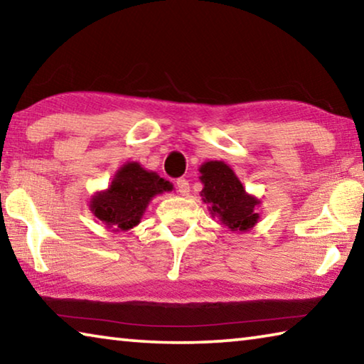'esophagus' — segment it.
Instances as JSON below:
<instances>
[{"label":"esophagus","mask_w":364,"mask_h":364,"mask_svg":"<svg viewBox=\"0 0 364 364\" xmlns=\"http://www.w3.org/2000/svg\"><path fill=\"white\" fill-rule=\"evenodd\" d=\"M176 189L181 196L189 194V181L186 180V178H180V180H176Z\"/></svg>","instance_id":"1"}]
</instances>
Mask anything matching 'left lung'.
Segmentation results:
<instances>
[{
    "label": "left lung",
    "instance_id": "obj_1",
    "mask_svg": "<svg viewBox=\"0 0 364 364\" xmlns=\"http://www.w3.org/2000/svg\"><path fill=\"white\" fill-rule=\"evenodd\" d=\"M199 180L204 184L202 200L208 205L212 217L231 231H249L260 218L257 207L260 200L245 193V188L230 165L210 160L200 165Z\"/></svg>",
    "mask_w": 364,
    "mask_h": 364
}]
</instances>
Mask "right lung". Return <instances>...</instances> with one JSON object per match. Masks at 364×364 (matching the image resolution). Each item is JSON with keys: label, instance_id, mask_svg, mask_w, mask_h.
<instances>
[{"label": "right lung", "instance_id": "1", "mask_svg": "<svg viewBox=\"0 0 364 364\" xmlns=\"http://www.w3.org/2000/svg\"><path fill=\"white\" fill-rule=\"evenodd\" d=\"M173 189V184L147 171L138 162H128L117 171L106 191L96 193L90 210L112 231H127L136 226L154 196Z\"/></svg>", "mask_w": 364, "mask_h": 364}]
</instances>
